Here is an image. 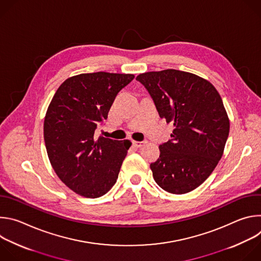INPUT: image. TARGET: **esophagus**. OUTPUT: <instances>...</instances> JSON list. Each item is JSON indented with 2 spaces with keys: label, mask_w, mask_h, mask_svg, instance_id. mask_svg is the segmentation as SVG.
Returning a JSON list of instances; mask_svg holds the SVG:
<instances>
[{
  "label": "esophagus",
  "mask_w": 261,
  "mask_h": 261,
  "mask_svg": "<svg viewBox=\"0 0 261 261\" xmlns=\"http://www.w3.org/2000/svg\"><path fill=\"white\" fill-rule=\"evenodd\" d=\"M145 143H146V141H135V140L132 141V144H133L135 147H141V146H143Z\"/></svg>",
  "instance_id": "obj_1"
}]
</instances>
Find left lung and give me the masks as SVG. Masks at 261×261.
<instances>
[{
  "label": "left lung",
  "instance_id": "left-lung-1",
  "mask_svg": "<svg viewBox=\"0 0 261 261\" xmlns=\"http://www.w3.org/2000/svg\"><path fill=\"white\" fill-rule=\"evenodd\" d=\"M136 80L152 96L158 113L173 124L171 139L151 164L160 187L191 192L211 175L229 134V118L216 88L196 74L175 69L140 73Z\"/></svg>",
  "mask_w": 261,
  "mask_h": 261
}]
</instances>
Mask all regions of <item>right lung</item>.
Here are the masks:
<instances>
[{"label": "right lung", "mask_w": 261, "mask_h": 261, "mask_svg": "<svg viewBox=\"0 0 261 261\" xmlns=\"http://www.w3.org/2000/svg\"><path fill=\"white\" fill-rule=\"evenodd\" d=\"M134 74L95 72L67 79L54 95L44 119L50 164L69 189L87 198L107 193L116 184L131 141L95 137L118 93Z\"/></svg>", "instance_id": "1"}]
</instances>
